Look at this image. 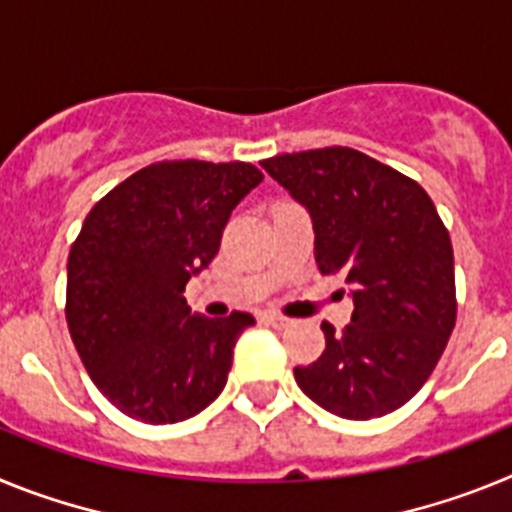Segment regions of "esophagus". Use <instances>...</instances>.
<instances>
[{
  "label": "esophagus",
  "mask_w": 512,
  "mask_h": 512,
  "mask_svg": "<svg viewBox=\"0 0 512 512\" xmlns=\"http://www.w3.org/2000/svg\"><path fill=\"white\" fill-rule=\"evenodd\" d=\"M264 320L269 325H274V328H287L289 325V318H282V315H277V312H269V315H264Z\"/></svg>",
  "instance_id": "esophagus-1"
}]
</instances>
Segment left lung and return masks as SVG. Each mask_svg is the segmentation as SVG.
<instances>
[{
	"label": "left lung",
	"mask_w": 512,
	"mask_h": 512,
	"mask_svg": "<svg viewBox=\"0 0 512 512\" xmlns=\"http://www.w3.org/2000/svg\"><path fill=\"white\" fill-rule=\"evenodd\" d=\"M315 230L320 274H341L351 325L323 323L325 351L295 366L300 390L338 418L402 408L441 359L456 323L454 248L418 182L354 148L261 161Z\"/></svg>",
	"instance_id": "obj_1"
}]
</instances>
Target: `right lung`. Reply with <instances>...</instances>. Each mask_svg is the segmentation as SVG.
<instances>
[{
	"label": "right lung",
	"mask_w": 512,
	"mask_h": 512,
	"mask_svg": "<svg viewBox=\"0 0 512 512\" xmlns=\"http://www.w3.org/2000/svg\"><path fill=\"white\" fill-rule=\"evenodd\" d=\"M256 166L164 161L92 207L69 253L66 323L89 377L120 413L179 423L223 392L253 315H192L184 287L215 259Z\"/></svg>",
	"instance_id": "right-lung-1"
}]
</instances>
